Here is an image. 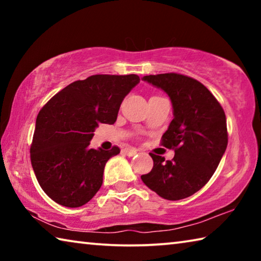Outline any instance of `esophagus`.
I'll use <instances>...</instances> for the list:
<instances>
[{"label":"esophagus","instance_id":"34e87169","mask_svg":"<svg viewBox=\"0 0 261 261\" xmlns=\"http://www.w3.org/2000/svg\"><path fill=\"white\" fill-rule=\"evenodd\" d=\"M123 152H124V154H126L127 156H134L137 153V149L132 148V147H125L124 149H123Z\"/></svg>","mask_w":261,"mask_h":261}]
</instances>
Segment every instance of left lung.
I'll return each mask as SVG.
<instances>
[{
  "mask_svg": "<svg viewBox=\"0 0 261 261\" xmlns=\"http://www.w3.org/2000/svg\"><path fill=\"white\" fill-rule=\"evenodd\" d=\"M144 81L169 95L174 120L163 134L161 145L175 156L149 153L153 168L141 175L143 182L167 200L192 196L208 182L228 145L226 114L208 88L197 79L169 72L145 76Z\"/></svg>",
  "mask_w": 261,
  "mask_h": 261,
  "instance_id": "left-lung-1",
  "label": "left lung"
}]
</instances>
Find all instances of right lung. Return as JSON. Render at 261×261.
<instances>
[{"label": "right lung", "mask_w": 261, "mask_h": 261, "mask_svg": "<svg viewBox=\"0 0 261 261\" xmlns=\"http://www.w3.org/2000/svg\"><path fill=\"white\" fill-rule=\"evenodd\" d=\"M139 81L137 74H93L64 87L41 108L30 153L35 177L50 199L81 207L99 191L106 163L121 149L90 148V141L101 123L114 124Z\"/></svg>", "instance_id": "right-lung-1"}]
</instances>
